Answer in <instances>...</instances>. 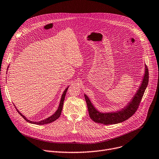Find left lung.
I'll list each match as a JSON object with an SVG mask.
<instances>
[{
    "instance_id": "left-lung-1",
    "label": "left lung",
    "mask_w": 159,
    "mask_h": 159,
    "mask_svg": "<svg viewBox=\"0 0 159 159\" xmlns=\"http://www.w3.org/2000/svg\"><path fill=\"white\" fill-rule=\"evenodd\" d=\"M148 81L149 72L148 67L145 64L144 75L143 80H142L141 84L137 91V93L131 99V101L128 103V104H126V106H125L124 108H122V110L116 111L108 113L100 112L91 103L89 97L86 95H84L90 118L95 122L105 125L118 124L126 120L137 110L142 98L143 97L144 91L148 84Z\"/></svg>"
}]
</instances>
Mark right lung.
Here are the masks:
<instances>
[{
	"label": "right lung",
	"instance_id": "right-lung-1",
	"mask_svg": "<svg viewBox=\"0 0 159 159\" xmlns=\"http://www.w3.org/2000/svg\"><path fill=\"white\" fill-rule=\"evenodd\" d=\"M69 86L67 87L65 90L64 91V92L62 95V97H61V101H60V104H59V106H58V107L57 110L55 112L54 114H53L52 116H49L48 118L44 119V120H40V121H38V122H34V121H31L30 120H28L26 116H24L19 110L18 109H16V111H17L19 112V113L22 116V117L25 119V120H26L27 122L31 123V124H37V125H43V124H49L51 123L55 120H56L59 116H61V112H62V107H63V104H64V98H65V96H66V92H67V90H68Z\"/></svg>",
	"mask_w": 159,
	"mask_h": 159
}]
</instances>
